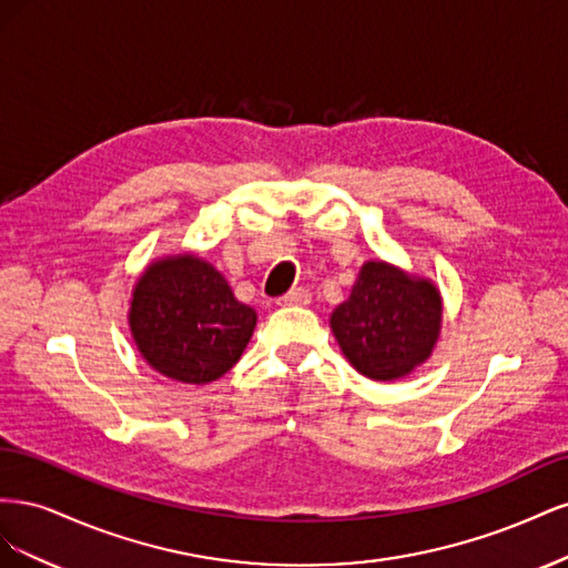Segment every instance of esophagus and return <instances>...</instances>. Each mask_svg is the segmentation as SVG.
<instances>
[{
    "mask_svg": "<svg viewBox=\"0 0 568 568\" xmlns=\"http://www.w3.org/2000/svg\"><path fill=\"white\" fill-rule=\"evenodd\" d=\"M280 305H307L311 303V291L307 288H294V291H288L286 296H282L280 301H277Z\"/></svg>",
    "mask_w": 568,
    "mask_h": 568,
    "instance_id": "obj_1",
    "label": "esophagus"
}]
</instances>
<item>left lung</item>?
Listing matches in <instances>:
<instances>
[{
  "mask_svg": "<svg viewBox=\"0 0 568 568\" xmlns=\"http://www.w3.org/2000/svg\"><path fill=\"white\" fill-rule=\"evenodd\" d=\"M343 355L376 382L400 379L432 355L440 329V296L432 282L412 280L386 263H365L332 315Z\"/></svg>",
  "mask_w": 568,
  "mask_h": 568,
  "instance_id": "1",
  "label": "left lung"
}]
</instances>
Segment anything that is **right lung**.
I'll return each instance as SVG.
<instances>
[{
  "label": "right lung",
  "instance_id": "obj_1",
  "mask_svg": "<svg viewBox=\"0 0 568 568\" xmlns=\"http://www.w3.org/2000/svg\"><path fill=\"white\" fill-rule=\"evenodd\" d=\"M132 336L146 363L184 384H209L242 357L255 311L201 257L153 263L134 286Z\"/></svg>",
  "mask_w": 568,
  "mask_h": 568
}]
</instances>
